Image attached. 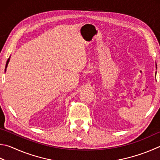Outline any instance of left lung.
I'll list each match as a JSON object with an SVG mask.
<instances>
[{
	"instance_id": "1",
	"label": "left lung",
	"mask_w": 160,
	"mask_h": 160,
	"mask_svg": "<svg viewBox=\"0 0 160 160\" xmlns=\"http://www.w3.org/2000/svg\"><path fill=\"white\" fill-rule=\"evenodd\" d=\"M156 65V68H157V64H155Z\"/></svg>"
}]
</instances>
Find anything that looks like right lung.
Returning a JSON list of instances; mask_svg holds the SVG:
<instances>
[{
  "mask_svg": "<svg viewBox=\"0 0 160 160\" xmlns=\"http://www.w3.org/2000/svg\"><path fill=\"white\" fill-rule=\"evenodd\" d=\"M10 57L8 58V61H7V62H6V65H5V72L6 71V69H7V67H8V63H9V62H10Z\"/></svg>",
  "mask_w": 160,
  "mask_h": 160,
  "instance_id": "1",
  "label": "right lung"
}]
</instances>
